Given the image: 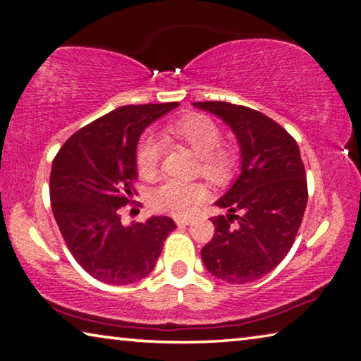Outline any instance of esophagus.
I'll list each match as a JSON object with an SVG mask.
<instances>
[{"mask_svg":"<svg viewBox=\"0 0 361 361\" xmlns=\"http://www.w3.org/2000/svg\"><path fill=\"white\" fill-rule=\"evenodd\" d=\"M175 221H176V225H178V226H188V225H191V223H192V220H190V219H176Z\"/></svg>","mask_w":361,"mask_h":361,"instance_id":"34e87169","label":"esophagus"}]
</instances>
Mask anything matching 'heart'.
<instances>
[{
	"mask_svg": "<svg viewBox=\"0 0 361 361\" xmlns=\"http://www.w3.org/2000/svg\"><path fill=\"white\" fill-rule=\"evenodd\" d=\"M165 133L178 140L201 157V171L205 178L223 181L233 169V156L230 151L221 149V131L210 118L204 116H186L167 125ZM162 152V145L157 138H146L138 149V169L142 175L156 171ZM205 197V190L196 183H181L169 180L151 192L149 202L154 210L165 214L185 216L196 209Z\"/></svg>",
	"mask_w": 361,
	"mask_h": 361,
	"instance_id": "1",
	"label": "heart"
}]
</instances>
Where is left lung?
<instances>
[{"label": "left lung", "mask_w": 361, "mask_h": 361, "mask_svg": "<svg viewBox=\"0 0 361 361\" xmlns=\"http://www.w3.org/2000/svg\"><path fill=\"white\" fill-rule=\"evenodd\" d=\"M221 118L239 145V175L215 202V234L201 250L207 271L233 284L274 270L293 247L307 207V180L295 140L270 117L230 102H192ZM236 209L243 217L233 215ZM238 219L236 226H231Z\"/></svg>", "instance_id": "left-lung-1"}]
</instances>
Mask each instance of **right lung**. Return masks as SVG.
<instances>
[{
    "mask_svg": "<svg viewBox=\"0 0 361 361\" xmlns=\"http://www.w3.org/2000/svg\"><path fill=\"white\" fill-rule=\"evenodd\" d=\"M178 102L123 106L68 138L53 160V214L73 259L94 279L131 284L149 274L164 241L176 228L170 216L123 225L120 207L133 197L140 136Z\"/></svg>",
    "mask_w": 361,
    "mask_h": 361,
    "instance_id": "add662e5",
    "label": "right lung"
}]
</instances>
